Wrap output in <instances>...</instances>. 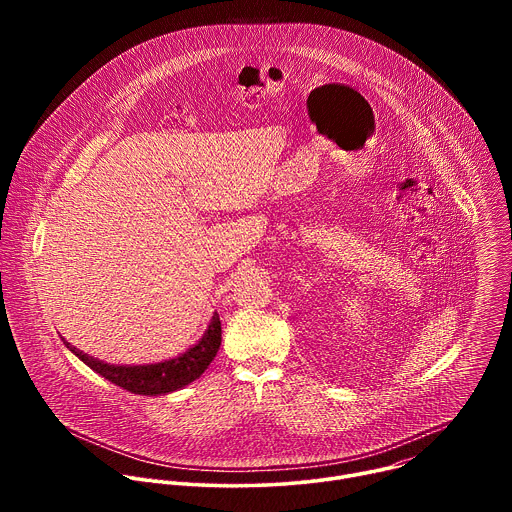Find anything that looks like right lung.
<instances>
[{
  "label": "right lung",
  "mask_w": 512,
  "mask_h": 512,
  "mask_svg": "<svg viewBox=\"0 0 512 512\" xmlns=\"http://www.w3.org/2000/svg\"><path fill=\"white\" fill-rule=\"evenodd\" d=\"M64 344L111 383L137 395H162L182 389L206 371L210 360L216 356L218 346H221V320H218V314H214L202 340L184 354L156 364H137V367H119V364L103 362L75 348L70 342Z\"/></svg>",
  "instance_id": "obj_1"
}]
</instances>
